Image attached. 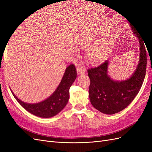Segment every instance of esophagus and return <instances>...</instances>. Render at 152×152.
Instances as JSON below:
<instances>
[{
    "label": "esophagus",
    "mask_w": 152,
    "mask_h": 152,
    "mask_svg": "<svg viewBox=\"0 0 152 152\" xmlns=\"http://www.w3.org/2000/svg\"><path fill=\"white\" fill-rule=\"evenodd\" d=\"M77 72L79 73V74H80V73H84L86 72V69L85 66L79 65L77 66Z\"/></svg>",
    "instance_id": "esophagus-1"
}]
</instances>
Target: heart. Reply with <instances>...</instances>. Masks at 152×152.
<instances>
[{
    "instance_id": "heart-1",
    "label": "heart",
    "mask_w": 152,
    "mask_h": 152,
    "mask_svg": "<svg viewBox=\"0 0 152 152\" xmlns=\"http://www.w3.org/2000/svg\"><path fill=\"white\" fill-rule=\"evenodd\" d=\"M107 49L100 44H96L87 49V56L93 61L102 60L107 53Z\"/></svg>"
}]
</instances>
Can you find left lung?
Returning <instances> with one entry per match:
<instances>
[{
	"label": "left lung",
	"mask_w": 152,
	"mask_h": 152,
	"mask_svg": "<svg viewBox=\"0 0 152 152\" xmlns=\"http://www.w3.org/2000/svg\"><path fill=\"white\" fill-rule=\"evenodd\" d=\"M130 25L139 39L140 55L138 65L129 79L122 81L111 79L108 75V60L87 70L90 102L96 109L104 114H114L126 108L138 94L145 79L147 65L145 43L137 29Z\"/></svg>",
	"instance_id": "1"
}]
</instances>
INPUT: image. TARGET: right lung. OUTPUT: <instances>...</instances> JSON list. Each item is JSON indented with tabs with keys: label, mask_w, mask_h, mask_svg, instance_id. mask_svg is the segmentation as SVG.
Listing matches in <instances>:
<instances>
[{
	"label": "right lung",
	"mask_w": 152,
	"mask_h": 152,
	"mask_svg": "<svg viewBox=\"0 0 152 152\" xmlns=\"http://www.w3.org/2000/svg\"><path fill=\"white\" fill-rule=\"evenodd\" d=\"M76 77L75 66L73 64H71L66 68L61 81L56 91L48 99L38 103L29 104L23 102L14 94L12 91L11 92L17 102L28 112L37 117L50 118L60 112L66 105L70 97L69 90Z\"/></svg>",
	"instance_id": "add662e5"
}]
</instances>
